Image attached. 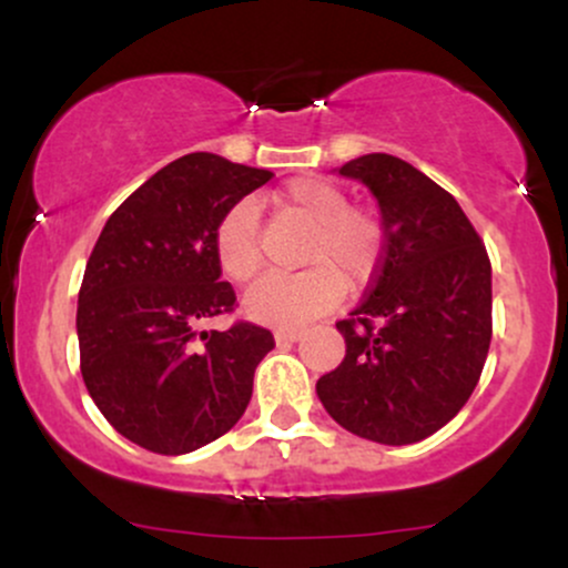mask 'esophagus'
<instances>
[{
	"mask_svg": "<svg viewBox=\"0 0 568 568\" xmlns=\"http://www.w3.org/2000/svg\"><path fill=\"white\" fill-rule=\"evenodd\" d=\"M298 336H302V331L298 328H277L275 331L277 344H293V342H298Z\"/></svg>",
	"mask_w": 568,
	"mask_h": 568,
	"instance_id": "obj_1",
	"label": "esophagus"
}]
</instances>
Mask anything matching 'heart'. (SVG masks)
Returning <instances> with one entry per match:
<instances>
[{"mask_svg":"<svg viewBox=\"0 0 568 568\" xmlns=\"http://www.w3.org/2000/svg\"><path fill=\"white\" fill-rule=\"evenodd\" d=\"M283 219L306 226L298 264L306 270L288 277H264L247 291L245 312L266 325H302L338 304L344 291L374 283L384 258L379 213L349 205L342 186L317 175H302L272 197ZM216 262L232 283H251L264 266L262 230L253 202H237L224 213L213 234Z\"/></svg>","mask_w":568,"mask_h":568,"instance_id":"b5f03b06","label":"heart"}]
</instances>
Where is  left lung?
Instances as JSON below:
<instances>
[{
  "mask_svg": "<svg viewBox=\"0 0 568 568\" xmlns=\"http://www.w3.org/2000/svg\"><path fill=\"white\" fill-rule=\"evenodd\" d=\"M338 173L376 194L384 258L347 321V355L317 379L325 410L349 433L408 446L470 400L491 344V262L446 189L393 154Z\"/></svg>",
  "mask_w": 568,
  "mask_h": 568,
  "instance_id": "8db88e82",
  "label": "left lung"
}]
</instances>
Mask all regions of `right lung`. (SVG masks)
<instances>
[{
    "mask_svg": "<svg viewBox=\"0 0 568 568\" xmlns=\"http://www.w3.org/2000/svg\"><path fill=\"white\" fill-rule=\"evenodd\" d=\"M275 173L194 152L109 216L84 266L77 336L84 387L116 433L146 452H197L237 425L253 374L275 347L232 315L237 296L213 251L221 216Z\"/></svg>",
    "mask_w": 568,
    "mask_h": 568,
    "instance_id": "add662e5",
    "label": "right lung"
}]
</instances>
